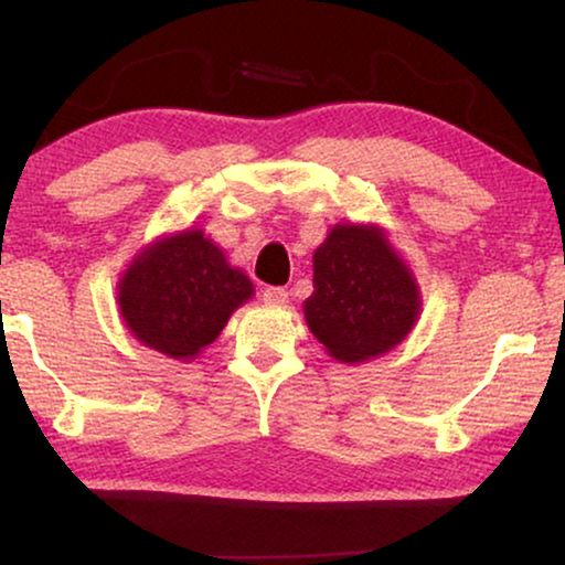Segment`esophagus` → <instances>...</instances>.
I'll use <instances>...</instances> for the list:
<instances>
[{
    "label": "esophagus",
    "instance_id": "1",
    "mask_svg": "<svg viewBox=\"0 0 565 565\" xmlns=\"http://www.w3.org/2000/svg\"><path fill=\"white\" fill-rule=\"evenodd\" d=\"M262 300H265L267 306H285L288 303V290L285 288H265V292H262Z\"/></svg>",
    "mask_w": 565,
    "mask_h": 565
}]
</instances>
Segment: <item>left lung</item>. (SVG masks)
Masks as SVG:
<instances>
[{
	"mask_svg": "<svg viewBox=\"0 0 565 565\" xmlns=\"http://www.w3.org/2000/svg\"><path fill=\"white\" fill-rule=\"evenodd\" d=\"M422 311L419 285L377 226L339 223L313 254L308 329L339 362L373 360L406 339Z\"/></svg>",
	"mask_w": 565,
	"mask_h": 565,
	"instance_id": "left-lung-1",
	"label": "left lung"
}]
</instances>
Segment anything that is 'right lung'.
<instances>
[{
	"instance_id": "add662e5",
	"label": "right lung",
	"mask_w": 565,
	"mask_h": 565,
	"mask_svg": "<svg viewBox=\"0 0 565 565\" xmlns=\"http://www.w3.org/2000/svg\"><path fill=\"white\" fill-rule=\"evenodd\" d=\"M254 285L200 228L164 236L130 262L118 306L138 342L167 358L192 360L215 342Z\"/></svg>"
}]
</instances>
